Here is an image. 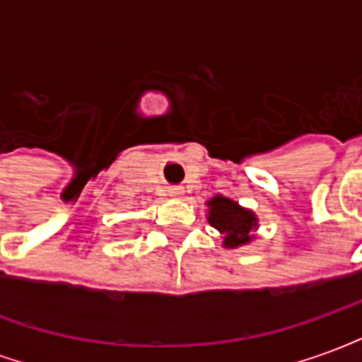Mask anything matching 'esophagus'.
<instances>
[{"instance_id": "1", "label": "esophagus", "mask_w": 362, "mask_h": 362, "mask_svg": "<svg viewBox=\"0 0 362 362\" xmlns=\"http://www.w3.org/2000/svg\"><path fill=\"white\" fill-rule=\"evenodd\" d=\"M168 194H170V197H176V199H180V197L184 196V188H170V189H168Z\"/></svg>"}]
</instances>
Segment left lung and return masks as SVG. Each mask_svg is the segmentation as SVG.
<instances>
[{"label":"left lung","mask_w":362,"mask_h":362,"mask_svg":"<svg viewBox=\"0 0 362 362\" xmlns=\"http://www.w3.org/2000/svg\"><path fill=\"white\" fill-rule=\"evenodd\" d=\"M209 225L225 236V248H238L254 240V230L258 228V217L250 209H244L228 197L215 196L207 202Z\"/></svg>","instance_id":"obj_1"}]
</instances>
